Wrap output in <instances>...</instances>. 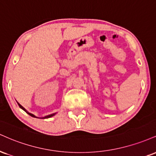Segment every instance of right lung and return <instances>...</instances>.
<instances>
[{
	"instance_id": "right-lung-1",
	"label": "right lung",
	"mask_w": 156,
	"mask_h": 156,
	"mask_svg": "<svg viewBox=\"0 0 156 156\" xmlns=\"http://www.w3.org/2000/svg\"><path fill=\"white\" fill-rule=\"evenodd\" d=\"M18 103V102H17ZM18 105H19V106H20V108H22V110H24V111H25L26 112H27V114H29V115H30V116H32V117H34V118H37V117H35V116L34 115H33V114H32V113H30V112H27V111H26V110H25V109H24V108H23V107H22V105H20V103H18ZM54 115H55V113H53V114H51V115H47V116H45V117L44 118H42V119H48V118H51V117H52V116H54Z\"/></svg>"
}]
</instances>
